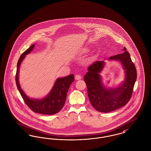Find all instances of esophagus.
Here are the masks:
<instances>
[{
  "mask_svg": "<svg viewBox=\"0 0 151 151\" xmlns=\"http://www.w3.org/2000/svg\"><path fill=\"white\" fill-rule=\"evenodd\" d=\"M81 79V76L80 75H76L75 76V79H76V80H80Z\"/></svg>",
  "mask_w": 151,
  "mask_h": 151,
  "instance_id": "1",
  "label": "esophagus"
}]
</instances>
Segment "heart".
I'll return each mask as SVG.
<instances>
[{
    "instance_id": "b5f03b06",
    "label": "heart",
    "mask_w": 151,
    "mask_h": 151,
    "mask_svg": "<svg viewBox=\"0 0 151 151\" xmlns=\"http://www.w3.org/2000/svg\"><path fill=\"white\" fill-rule=\"evenodd\" d=\"M90 50V48L89 47H84V48H83L81 51V52L82 53V54H85V53H86V52H89Z\"/></svg>"
}]
</instances>
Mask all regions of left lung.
<instances>
[{"instance_id":"8db88e82","label":"left lung","mask_w":151,"mask_h":151,"mask_svg":"<svg viewBox=\"0 0 151 151\" xmlns=\"http://www.w3.org/2000/svg\"><path fill=\"white\" fill-rule=\"evenodd\" d=\"M122 54L110 57L108 60L121 63L125 73L124 80L116 88H106L102 83L100 73L105 62H95L88 69L84 77L88 90V96L92 105L97 111L108 113L125 106L132 96L137 80L136 68L131 60L129 52L123 47ZM106 60V59H105Z\"/></svg>"}]
</instances>
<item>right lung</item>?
<instances>
[{
  "mask_svg": "<svg viewBox=\"0 0 151 151\" xmlns=\"http://www.w3.org/2000/svg\"><path fill=\"white\" fill-rule=\"evenodd\" d=\"M35 46V44L31 45L29 49L22 54L18 60L15 78L16 86L25 104L32 111L46 115L55 114L63 107L68 89L74 81V76L71 74L64 78H58L50 92L42 99L29 98L23 91L19 84V69L23 59L33 50Z\"/></svg>",
  "mask_w": 151,
  "mask_h": 151,
  "instance_id": "right-lung-1",
  "label": "right lung"
}]
</instances>
